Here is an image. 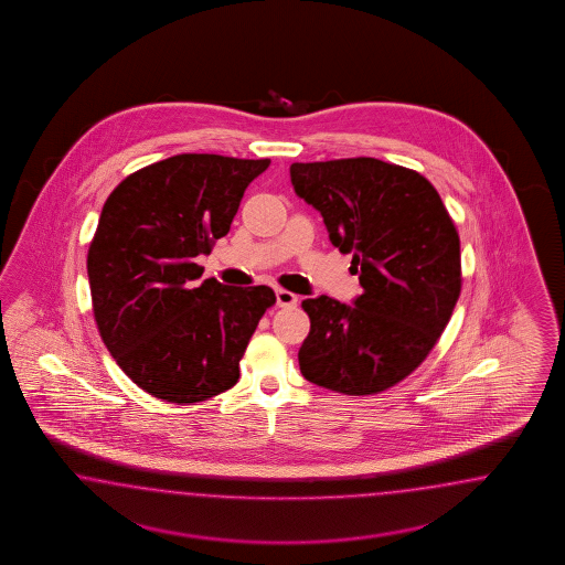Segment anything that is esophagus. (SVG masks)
<instances>
[{
  "mask_svg": "<svg viewBox=\"0 0 565 565\" xmlns=\"http://www.w3.org/2000/svg\"><path fill=\"white\" fill-rule=\"evenodd\" d=\"M275 298H277V307L291 308L298 305V296L291 291L281 290V288L275 290Z\"/></svg>",
  "mask_w": 565,
  "mask_h": 565,
  "instance_id": "obj_1",
  "label": "esophagus"
}]
</instances>
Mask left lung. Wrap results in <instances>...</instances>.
Here are the masks:
<instances>
[{"label":"left lung","instance_id":"1","mask_svg":"<svg viewBox=\"0 0 565 565\" xmlns=\"http://www.w3.org/2000/svg\"><path fill=\"white\" fill-rule=\"evenodd\" d=\"M290 175L331 244L354 253L362 286L354 307L329 296L302 302L300 373L338 394L387 392L427 359L460 298L454 220L425 175L373 157L291 163Z\"/></svg>","mask_w":565,"mask_h":565}]
</instances>
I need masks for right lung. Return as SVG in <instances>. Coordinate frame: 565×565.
Returning <instances> with one entry per match:
<instances>
[{"mask_svg": "<svg viewBox=\"0 0 565 565\" xmlns=\"http://www.w3.org/2000/svg\"><path fill=\"white\" fill-rule=\"evenodd\" d=\"M269 163L173 154L107 196L86 255L93 315L109 354L147 394L184 406L236 385L275 291L199 286L194 258L230 232L244 190Z\"/></svg>", "mask_w": 565, "mask_h": 565, "instance_id": "1", "label": "right lung"}]
</instances>
